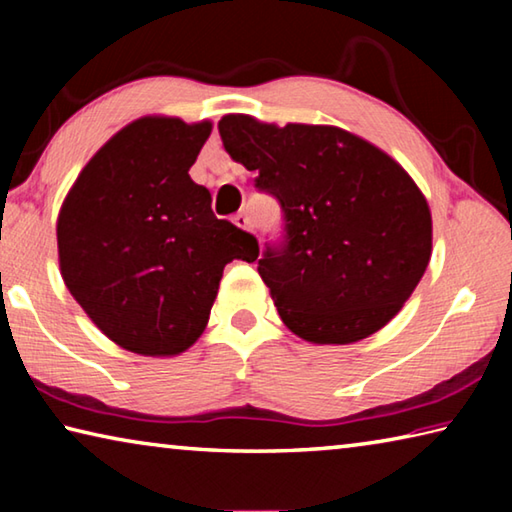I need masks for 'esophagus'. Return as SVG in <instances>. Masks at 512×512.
<instances>
[{"label": "esophagus", "instance_id": "34e87169", "mask_svg": "<svg viewBox=\"0 0 512 512\" xmlns=\"http://www.w3.org/2000/svg\"><path fill=\"white\" fill-rule=\"evenodd\" d=\"M232 223H235L237 228H241V230H248L250 228V221H248V216L244 212L235 214V219H232Z\"/></svg>", "mask_w": 512, "mask_h": 512}]
</instances>
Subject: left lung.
Here are the masks:
<instances>
[{
    "mask_svg": "<svg viewBox=\"0 0 512 512\" xmlns=\"http://www.w3.org/2000/svg\"><path fill=\"white\" fill-rule=\"evenodd\" d=\"M225 151L280 201L287 241L257 271L282 323L314 345H348L400 314L431 259V210L379 146L339 126L219 121Z\"/></svg>",
    "mask_w": 512,
    "mask_h": 512,
    "instance_id": "left-lung-1",
    "label": "left lung"
}]
</instances>
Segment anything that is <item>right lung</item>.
Returning a JSON list of instances; mask_svg holds the SVG:
<instances>
[{
	"mask_svg": "<svg viewBox=\"0 0 512 512\" xmlns=\"http://www.w3.org/2000/svg\"><path fill=\"white\" fill-rule=\"evenodd\" d=\"M212 121L146 115L85 164L58 212L65 287L112 343L176 357L210 320L223 268L255 262L257 239L216 219L189 178Z\"/></svg>",
	"mask_w": 512,
	"mask_h": 512,
	"instance_id": "right-lung-1",
	"label": "right lung"
}]
</instances>
